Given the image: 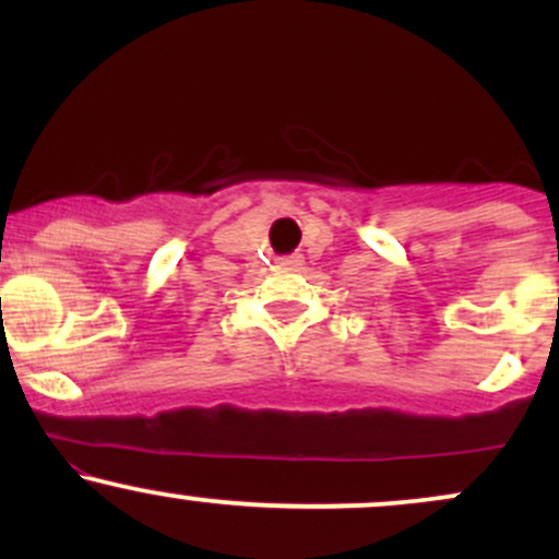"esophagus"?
I'll use <instances>...</instances> for the list:
<instances>
[{
	"instance_id": "esophagus-1",
	"label": "esophagus",
	"mask_w": 559,
	"mask_h": 559,
	"mask_svg": "<svg viewBox=\"0 0 559 559\" xmlns=\"http://www.w3.org/2000/svg\"><path fill=\"white\" fill-rule=\"evenodd\" d=\"M301 262H305V258H301V254H284V258H278V265H284V267H299Z\"/></svg>"
}]
</instances>
